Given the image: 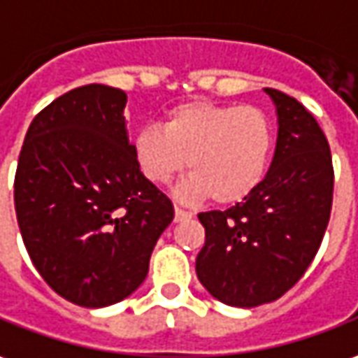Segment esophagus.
I'll list each match as a JSON object with an SVG mask.
<instances>
[{
    "label": "esophagus",
    "instance_id": "esophagus-1",
    "mask_svg": "<svg viewBox=\"0 0 358 358\" xmlns=\"http://www.w3.org/2000/svg\"><path fill=\"white\" fill-rule=\"evenodd\" d=\"M187 218H191V214H189V212L181 210L179 206H175V222H183V220H187Z\"/></svg>",
    "mask_w": 358,
    "mask_h": 358
}]
</instances>
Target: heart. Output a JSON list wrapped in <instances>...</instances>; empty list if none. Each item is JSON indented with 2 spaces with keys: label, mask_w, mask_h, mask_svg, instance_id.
Masks as SVG:
<instances>
[{
  "label": "heart",
  "mask_w": 358,
  "mask_h": 358,
  "mask_svg": "<svg viewBox=\"0 0 358 358\" xmlns=\"http://www.w3.org/2000/svg\"><path fill=\"white\" fill-rule=\"evenodd\" d=\"M273 124L257 107L191 101L165 113L162 128L144 127L132 138L140 173L155 187L173 181L189 165L179 187L189 201L210 196L228 206L248 199L267 171Z\"/></svg>",
  "instance_id": "heart-1"
}]
</instances>
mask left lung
I'll return each mask as SVG.
<instances>
[{
  "instance_id": "left-lung-1",
  "label": "left lung",
  "mask_w": 358,
  "mask_h": 358,
  "mask_svg": "<svg viewBox=\"0 0 358 358\" xmlns=\"http://www.w3.org/2000/svg\"><path fill=\"white\" fill-rule=\"evenodd\" d=\"M277 107V148L265 179L228 210L201 212L206 240L196 277L228 306L280 298L314 261L334 203L327 138L294 97L265 87Z\"/></svg>"
}]
</instances>
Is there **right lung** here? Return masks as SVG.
<instances>
[{"mask_svg": "<svg viewBox=\"0 0 358 358\" xmlns=\"http://www.w3.org/2000/svg\"><path fill=\"white\" fill-rule=\"evenodd\" d=\"M127 93L101 83L64 93L27 130L15 212L41 277L83 308L117 304L148 275L173 204L140 173Z\"/></svg>", "mask_w": 358, "mask_h": 358, "instance_id": "add662e5", "label": "right lung"}]
</instances>
